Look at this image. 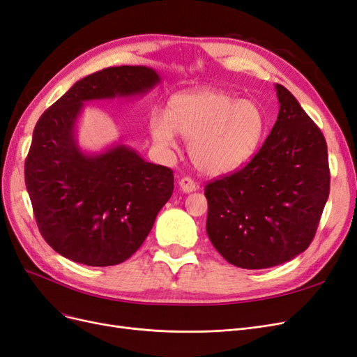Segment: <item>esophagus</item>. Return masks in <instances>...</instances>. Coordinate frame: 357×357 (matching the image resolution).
<instances>
[{"label":"esophagus","mask_w":357,"mask_h":357,"mask_svg":"<svg viewBox=\"0 0 357 357\" xmlns=\"http://www.w3.org/2000/svg\"><path fill=\"white\" fill-rule=\"evenodd\" d=\"M178 188L185 193H190V192H195L198 189V185L192 178L185 177L178 181Z\"/></svg>","instance_id":"1"}]
</instances>
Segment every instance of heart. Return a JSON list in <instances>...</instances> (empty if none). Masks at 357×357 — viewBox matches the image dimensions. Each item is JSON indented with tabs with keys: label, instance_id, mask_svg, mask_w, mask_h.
I'll return each instance as SVG.
<instances>
[{
	"label": "heart",
	"instance_id": "1",
	"mask_svg": "<svg viewBox=\"0 0 357 357\" xmlns=\"http://www.w3.org/2000/svg\"><path fill=\"white\" fill-rule=\"evenodd\" d=\"M265 125V114L255 101L215 89L178 93L171 98L168 114L156 110L150 116L153 142L171 149L176 132L189 139L192 164L211 177L245 165L257 152Z\"/></svg>",
	"mask_w": 357,
	"mask_h": 357
}]
</instances>
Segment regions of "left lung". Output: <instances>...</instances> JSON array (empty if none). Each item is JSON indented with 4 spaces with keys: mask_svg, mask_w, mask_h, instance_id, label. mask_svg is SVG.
Returning a JSON list of instances; mask_svg holds the SVG:
<instances>
[{
    "mask_svg": "<svg viewBox=\"0 0 357 357\" xmlns=\"http://www.w3.org/2000/svg\"><path fill=\"white\" fill-rule=\"evenodd\" d=\"M275 91L277 122L261 150L204 189L211 244L244 269L282 265L304 252L329 197L325 137L284 86Z\"/></svg>",
    "mask_w": 357,
    "mask_h": 357,
    "instance_id": "obj_1",
    "label": "left lung"
}]
</instances>
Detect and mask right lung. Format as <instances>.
<instances>
[{
    "label": "right lung",
    "instance_id": "1",
    "mask_svg": "<svg viewBox=\"0 0 357 357\" xmlns=\"http://www.w3.org/2000/svg\"><path fill=\"white\" fill-rule=\"evenodd\" d=\"M160 80L144 66L104 68L74 83L38 119L25 160L26 189L43 238L73 262H125L172 195L169 168L122 143L86 152L77 139L86 102L144 96Z\"/></svg>",
    "mask_w": 357,
    "mask_h": 357
}]
</instances>
